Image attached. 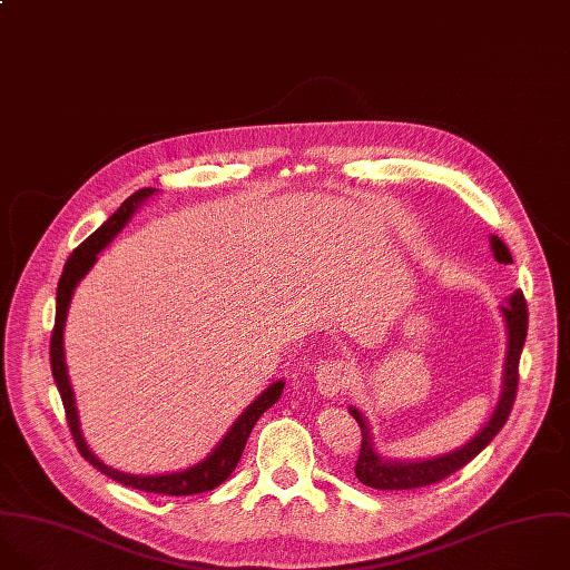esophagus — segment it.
<instances>
[{
	"label": "esophagus",
	"mask_w": 570,
	"mask_h": 570,
	"mask_svg": "<svg viewBox=\"0 0 570 570\" xmlns=\"http://www.w3.org/2000/svg\"><path fill=\"white\" fill-rule=\"evenodd\" d=\"M353 377V371H351V364L346 360H340V357H333V360H322L317 366H315V381H317V390L322 396L326 399H333L337 396L340 392H344L351 383Z\"/></svg>",
	"instance_id": "esophagus-1"
}]
</instances>
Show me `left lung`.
<instances>
[{
  "label": "left lung",
  "mask_w": 570,
  "mask_h": 570,
  "mask_svg": "<svg viewBox=\"0 0 570 570\" xmlns=\"http://www.w3.org/2000/svg\"><path fill=\"white\" fill-rule=\"evenodd\" d=\"M492 253L499 264H512V255L499 237H492ZM501 313L508 324V355H505V368H503L501 401H499L492 419L488 421V425L468 445H463L461 450H456L452 454L430 459V461H416V463H392V461H385L375 454V450L371 445L368 428H366L362 414L355 407H351V416L357 421V425L362 430L360 456L355 463V476L360 483L375 488V490H414V488H425V485L439 483V481L448 479L450 474H454L456 470H461L463 465H468L501 432V428L505 425V421L512 412L514 399H517L519 357H521V348H523L525 333H528V306H525L523 293L517 291L508 299V304L501 306Z\"/></svg>",
  "instance_id": "obj_1"
}]
</instances>
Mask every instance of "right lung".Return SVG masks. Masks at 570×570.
Returning a JSON list of instances; mask_svg holds the SVG:
<instances>
[{
	"label": "right lung",
	"instance_id": "add662e5",
	"mask_svg": "<svg viewBox=\"0 0 570 570\" xmlns=\"http://www.w3.org/2000/svg\"><path fill=\"white\" fill-rule=\"evenodd\" d=\"M156 193L151 187H142L138 193H134L129 199L122 202V206L94 233L89 235L67 259L60 284H58V297H56V324H53V333H51V371L56 377V385L67 412V423L69 430L73 434L76 448L78 452L85 456V461H89L94 468H98L102 474H107L109 479L134 488V490H142V492H154V494H169V497H185V494H199V492H208L215 490L217 485H222L237 468L246 441L255 428V423L259 421V416L273 407L282 392H284V383L277 381L273 383L230 428V432L224 436V441L215 448V452L202 461L199 465L189 468L185 472H174V474H158V476H138V474H125L118 470L107 468L85 443L82 432H80V421H78V410H76V399H73V390L69 385V375H67V362H65V346H62V333H65V320H67V311H69V302L73 295L76 284L87 275V271L94 266V262L98 259V253L122 230V226L129 222V217L134 215V210Z\"/></svg>",
	"mask_w": 570,
	"mask_h": 570
}]
</instances>
